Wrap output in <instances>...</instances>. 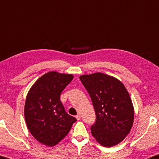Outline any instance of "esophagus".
<instances>
[{
  "instance_id": "esophagus-1",
  "label": "esophagus",
  "mask_w": 159,
  "mask_h": 159,
  "mask_svg": "<svg viewBox=\"0 0 159 159\" xmlns=\"http://www.w3.org/2000/svg\"><path fill=\"white\" fill-rule=\"evenodd\" d=\"M80 117H81V116H80V115H77L76 116V118L78 120H80Z\"/></svg>"
}]
</instances>
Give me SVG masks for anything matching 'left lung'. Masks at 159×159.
<instances>
[{"instance_id":"obj_1","label":"left lung","mask_w":159,"mask_h":159,"mask_svg":"<svg viewBox=\"0 0 159 159\" xmlns=\"http://www.w3.org/2000/svg\"><path fill=\"white\" fill-rule=\"evenodd\" d=\"M79 79L96 113V122L91 126L92 136L103 147L117 145L131 131L134 120V108L127 89L120 80L100 72L81 75Z\"/></svg>"}]
</instances>
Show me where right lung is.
<instances>
[{"instance_id": "obj_1", "label": "right lung", "mask_w": 159, "mask_h": 159, "mask_svg": "<svg viewBox=\"0 0 159 159\" xmlns=\"http://www.w3.org/2000/svg\"><path fill=\"white\" fill-rule=\"evenodd\" d=\"M73 78L70 74L49 71L39 78L28 92L24 106L27 127L32 135L46 146L58 144L76 122L65 112L60 99Z\"/></svg>"}]
</instances>
